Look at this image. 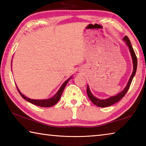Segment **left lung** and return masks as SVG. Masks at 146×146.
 <instances>
[{
    "label": "left lung",
    "instance_id": "left-lung-1",
    "mask_svg": "<svg viewBox=\"0 0 146 146\" xmlns=\"http://www.w3.org/2000/svg\"><path fill=\"white\" fill-rule=\"evenodd\" d=\"M123 40L125 42V43L126 44L127 46L129 48V52L131 54V58L133 60V73L131 75L130 78L129 79V81L127 83V85L125 86V88L123 90L120 91V93H118L117 95H116L115 96H112V97H110V98H106V99H100V98L95 97L94 96L92 93L91 92L90 87L88 85L87 87V94L88 95V97L90 98V100L94 104L95 106H98V107H101V108H106V107H108V106H112L114 104L118 102V101L120 100L122 98L124 97V95H125V93H127V91L129 90V88L130 87L131 83L133 78L134 77L135 74H136V71H137V56H136L134 50H133V48L131 44V42L129 40V38L127 37V36H125L123 38Z\"/></svg>",
    "mask_w": 146,
    "mask_h": 146
}]
</instances>
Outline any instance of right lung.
Returning a JSON list of instances; mask_svg holds the SVG:
<instances>
[{
    "mask_svg": "<svg viewBox=\"0 0 146 146\" xmlns=\"http://www.w3.org/2000/svg\"><path fill=\"white\" fill-rule=\"evenodd\" d=\"M11 62H12V60H11ZM72 77H73V76H71L68 79V80H66L65 82L62 84V85L60 86V89H59L57 92L55 93V95L53 96L51 98H47V99H31V98H29L28 97H26L25 95H24L22 93L21 91H20L18 87H17V88L19 91L20 95H21V97H23L24 99H25L26 101H28V102L33 104H34V105L40 106V107L49 108L54 105H55L58 102V100H60L61 95H62V92L64 90V88H65V87H66V86L67 85L68 81L70 80V79L72 78Z\"/></svg>",
    "mask_w": 146,
    "mask_h": 146,
    "instance_id": "obj_1",
    "label": "right lung"
}]
</instances>
